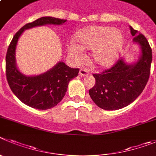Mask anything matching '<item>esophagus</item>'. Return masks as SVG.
Here are the masks:
<instances>
[{
  "mask_svg": "<svg viewBox=\"0 0 156 156\" xmlns=\"http://www.w3.org/2000/svg\"><path fill=\"white\" fill-rule=\"evenodd\" d=\"M88 74H89V72H88L87 69H80L79 72V75L82 77L87 76Z\"/></svg>",
  "mask_w": 156,
  "mask_h": 156,
  "instance_id": "esophagus-1",
  "label": "esophagus"
}]
</instances>
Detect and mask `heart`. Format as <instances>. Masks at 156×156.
<instances>
[{"mask_svg": "<svg viewBox=\"0 0 156 156\" xmlns=\"http://www.w3.org/2000/svg\"><path fill=\"white\" fill-rule=\"evenodd\" d=\"M77 45L67 46L69 55L80 62L83 51H92L91 62L100 68H108L116 62L124 45V35L120 30L108 26H90L76 34Z\"/></svg>", "mask_w": 156, "mask_h": 156, "instance_id": "b5f03b06", "label": "heart"}]
</instances>
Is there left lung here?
<instances>
[{
	"mask_svg": "<svg viewBox=\"0 0 156 156\" xmlns=\"http://www.w3.org/2000/svg\"><path fill=\"white\" fill-rule=\"evenodd\" d=\"M134 43L140 48L138 60L128 63L123 57L101 74H94L95 85L89 90L91 99L107 111L119 110L135 101L148 83L152 63V49L145 37L129 27Z\"/></svg>",
	"mask_w": 156,
	"mask_h": 156,
	"instance_id": "1",
	"label": "left lung"
}]
</instances>
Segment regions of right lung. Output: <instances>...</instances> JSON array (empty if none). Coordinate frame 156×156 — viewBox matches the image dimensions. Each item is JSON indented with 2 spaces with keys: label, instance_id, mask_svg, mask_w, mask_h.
<instances>
[{
  "label": "right lung",
  "instance_id": "right-lung-1",
  "mask_svg": "<svg viewBox=\"0 0 156 156\" xmlns=\"http://www.w3.org/2000/svg\"><path fill=\"white\" fill-rule=\"evenodd\" d=\"M66 20L42 17L26 24L13 37L6 55V76L12 92L22 103L32 108L47 110L53 108L64 98L69 81L77 76L79 69L58 62L52 68L38 75L26 76L18 69L15 52L25 30L46 25H62Z\"/></svg>",
  "mask_w": 156,
  "mask_h": 156
}]
</instances>
